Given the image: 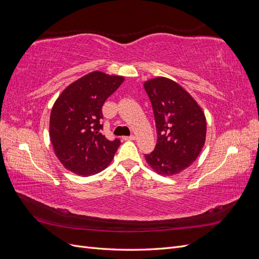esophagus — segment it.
Returning a JSON list of instances; mask_svg holds the SVG:
<instances>
[{"mask_svg": "<svg viewBox=\"0 0 259 259\" xmlns=\"http://www.w3.org/2000/svg\"><path fill=\"white\" fill-rule=\"evenodd\" d=\"M124 140H134L135 139V136L134 135H131V136H124L123 137Z\"/></svg>", "mask_w": 259, "mask_h": 259, "instance_id": "34e87169", "label": "esophagus"}]
</instances>
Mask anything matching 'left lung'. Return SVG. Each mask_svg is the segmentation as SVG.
<instances>
[{
  "instance_id": "obj_1",
  "label": "left lung",
  "mask_w": 259,
  "mask_h": 259,
  "mask_svg": "<svg viewBox=\"0 0 259 259\" xmlns=\"http://www.w3.org/2000/svg\"><path fill=\"white\" fill-rule=\"evenodd\" d=\"M155 119L156 145L147 163L162 176H173L197 160L206 137L201 107L182 86L167 77L145 82Z\"/></svg>"
}]
</instances>
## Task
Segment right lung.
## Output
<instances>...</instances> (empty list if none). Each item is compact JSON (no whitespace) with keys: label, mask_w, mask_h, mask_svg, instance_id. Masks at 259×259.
Masks as SVG:
<instances>
[{"label":"right lung","mask_w":259,"mask_h":259,"mask_svg":"<svg viewBox=\"0 0 259 259\" xmlns=\"http://www.w3.org/2000/svg\"><path fill=\"white\" fill-rule=\"evenodd\" d=\"M124 77L94 71L70 84L55 101L50 119V137L58 160L81 176L104 170L121 142L108 140L103 130V108L120 88Z\"/></svg>","instance_id":"add662e5"}]
</instances>
